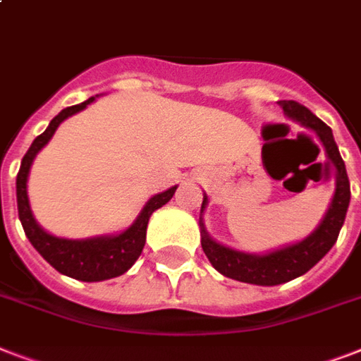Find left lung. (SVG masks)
<instances>
[{
  "mask_svg": "<svg viewBox=\"0 0 361 361\" xmlns=\"http://www.w3.org/2000/svg\"><path fill=\"white\" fill-rule=\"evenodd\" d=\"M279 104L283 106L286 116H290L319 135L320 142L326 147V155L337 170V189L324 221L320 223L319 228L311 236L296 243V245L285 247V249L262 255V257L245 255V252L221 245V243L212 240L204 231V225H200L202 226V249L217 271L231 277V279L241 281V283L262 286L281 285L286 281L296 279L313 268L314 264L319 262L337 241L339 231L345 223L348 202H350V181H348L345 161L337 149L330 127L298 101H279ZM206 200H208V197H204L202 209L206 206Z\"/></svg>",
  "mask_w": 361,
  "mask_h": 361,
  "instance_id": "8db88e82",
  "label": "left lung"
}]
</instances>
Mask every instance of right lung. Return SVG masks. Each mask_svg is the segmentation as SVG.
Wrapping results in <instances>:
<instances>
[{
	"mask_svg": "<svg viewBox=\"0 0 361 361\" xmlns=\"http://www.w3.org/2000/svg\"><path fill=\"white\" fill-rule=\"evenodd\" d=\"M93 101H95V97H90L84 103L67 106V109L61 110L50 121L48 129L33 140L31 147L27 149L24 159H22L18 176H16L18 217L22 221L25 236L31 241V245L35 247L37 251L41 252V257L52 268L58 269L59 274L69 275L73 279L87 281V283L118 277V275L125 274L136 262V258L140 257L144 243H146V228L149 215L169 202L176 192V187H172L169 191L155 195L144 206L142 214L133 223V226L127 228L120 236L92 238V240H61V238L50 236V234L42 231L41 226L37 225L35 219H33V214H31L30 200H27V189H25L31 163H33V159L39 153V149L52 138V135L58 129V125L63 120H67L69 116L86 109L87 104L93 103Z\"/></svg>",
	"mask_w": 361,
	"mask_h": 361,
	"instance_id": "1",
	"label": "right lung"
}]
</instances>
